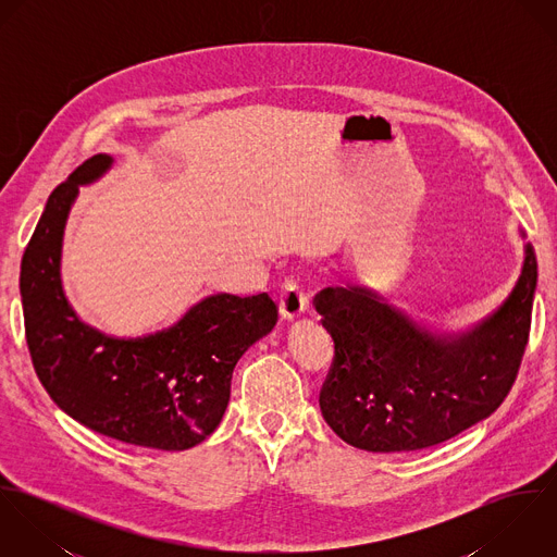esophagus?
I'll return each mask as SVG.
<instances>
[{
	"instance_id": "1",
	"label": "esophagus",
	"mask_w": 557,
	"mask_h": 557,
	"mask_svg": "<svg viewBox=\"0 0 557 557\" xmlns=\"http://www.w3.org/2000/svg\"><path fill=\"white\" fill-rule=\"evenodd\" d=\"M278 309H281V318L287 319V321H296L309 311L307 294L302 292V287L296 281H287L283 285Z\"/></svg>"
}]
</instances>
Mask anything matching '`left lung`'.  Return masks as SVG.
<instances>
[{"mask_svg":"<svg viewBox=\"0 0 557 557\" xmlns=\"http://www.w3.org/2000/svg\"><path fill=\"white\" fill-rule=\"evenodd\" d=\"M486 318L457 332L433 330L369 285L349 281L318 296L334 364L319 395L330 429L367 453L437 446L488 418L508 395L530 336L539 281L534 246Z\"/></svg>","mask_w":557,"mask_h":557,"instance_id":"8db88e82","label":"left lung"}]
</instances>
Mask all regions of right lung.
<instances>
[{"label":"right lung","mask_w":557,"mask_h":557,"mask_svg":"<svg viewBox=\"0 0 557 557\" xmlns=\"http://www.w3.org/2000/svg\"><path fill=\"white\" fill-rule=\"evenodd\" d=\"M115 159L96 154L60 184L21 261V302L34 369L55 405L83 426L144 448L188 450L223 420L244 351L272 332L268 294H208L175 323L115 336L73 309L62 281L64 234L81 186Z\"/></svg>","instance_id":"1"}]
</instances>
